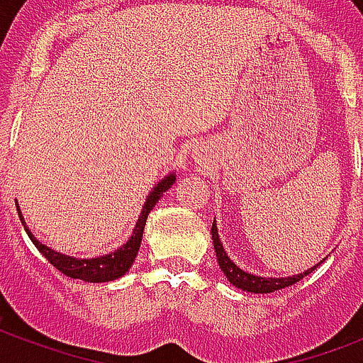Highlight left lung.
Wrapping results in <instances>:
<instances>
[{"instance_id": "left-lung-1", "label": "left lung", "mask_w": 363, "mask_h": 363, "mask_svg": "<svg viewBox=\"0 0 363 363\" xmlns=\"http://www.w3.org/2000/svg\"><path fill=\"white\" fill-rule=\"evenodd\" d=\"M211 233H213V245H215V252H216V262L220 265L222 273L226 275V279L232 282L233 286L241 288L245 292L250 294H271L275 290H282V288L292 286L298 281H301L303 277H307L311 271H315V267L303 271V273H298V275L292 277H259L252 275L248 271L241 269L239 265H235L230 256L226 254V248L222 247V241L218 238V228H216V222H213V228H211Z\"/></svg>"}]
</instances>
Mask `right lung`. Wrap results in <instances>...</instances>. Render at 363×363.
Listing matches in <instances>:
<instances>
[{"label":"right lung","instance_id":"right-lung-1","mask_svg":"<svg viewBox=\"0 0 363 363\" xmlns=\"http://www.w3.org/2000/svg\"><path fill=\"white\" fill-rule=\"evenodd\" d=\"M177 181L175 173H169L165 175L162 181L156 184V186L150 190V194L145 199L143 203L141 215L137 218L135 228L131 232V238L115 250V252L105 254V256H96V258H75V256H67V254H62L54 248L43 245L35 239V235L30 232V228L26 224L24 216L18 209V216L22 226H24L28 238L31 239V242L39 248V252L45 256V258L50 262V264L56 267L58 271H62L64 275L71 277V279H81L84 282H109L121 279L124 273H128L133 262L137 258V252H139V247H141V239H143V230H145V224H147V216L148 213L154 209V205L158 203L160 198L164 196V192H167L171 188V184Z\"/></svg>","mask_w":363,"mask_h":363}]
</instances>
